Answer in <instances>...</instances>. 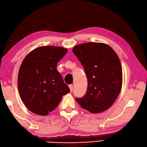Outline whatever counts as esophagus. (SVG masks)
<instances>
[{"label":"esophagus","mask_w":147,"mask_h":147,"mask_svg":"<svg viewBox=\"0 0 147 147\" xmlns=\"http://www.w3.org/2000/svg\"><path fill=\"white\" fill-rule=\"evenodd\" d=\"M69 88H70V92L72 91V90H73V86H72V85H70V86H69Z\"/></svg>","instance_id":"34e87169"}]
</instances>
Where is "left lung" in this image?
<instances>
[{"label":"left lung","instance_id":"1","mask_svg":"<svg viewBox=\"0 0 147 147\" xmlns=\"http://www.w3.org/2000/svg\"><path fill=\"white\" fill-rule=\"evenodd\" d=\"M72 51L88 79L86 93L76 98L77 102L91 113L105 111L115 102L122 88V66L117 55L109 45L98 42L77 45Z\"/></svg>","mask_w":147,"mask_h":147}]
</instances>
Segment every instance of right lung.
I'll use <instances>...</instances> for the list:
<instances>
[{
	"mask_svg": "<svg viewBox=\"0 0 147 147\" xmlns=\"http://www.w3.org/2000/svg\"><path fill=\"white\" fill-rule=\"evenodd\" d=\"M58 46H41L29 53L20 66L18 86L21 99L32 112L47 115L70 89L56 69L67 53Z\"/></svg>",
	"mask_w": 147,
	"mask_h": 147,
	"instance_id": "right-lung-1",
	"label": "right lung"
}]
</instances>
